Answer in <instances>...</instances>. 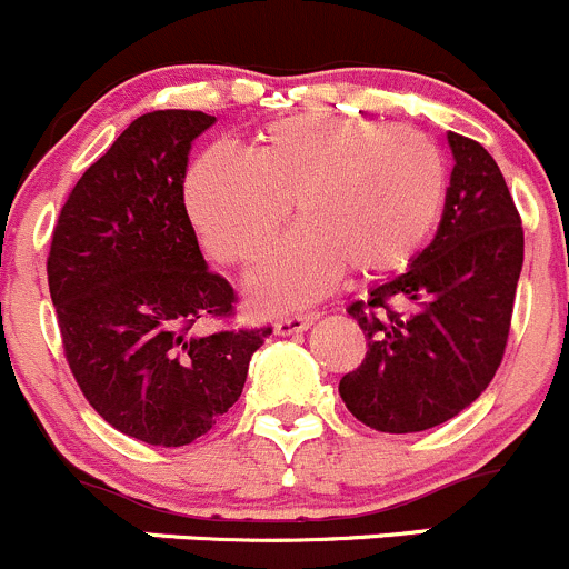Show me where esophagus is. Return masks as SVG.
<instances>
[{"label": "esophagus", "instance_id": "1", "mask_svg": "<svg viewBox=\"0 0 569 569\" xmlns=\"http://www.w3.org/2000/svg\"><path fill=\"white\" fill-rule=\"evenodd\" d=\"M318 320V315L315 312H298V315H287V318H279L277 320V335H298V331H307L309 326Z\"/></svg>", "mask_w": 569, "mask_h": 569}]
</instances>
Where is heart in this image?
<instances>
[{"label": "heart", "mask_w": 569, "mask_h": 569, "mask_svg": "<svg viewBox=\"0 0 569 569\" xmlns=\"http://www.w3.org/2000/svg\"><path fill=\"white\" fill-rule=\"evenodd\" d=\"M451 199L440 146L412 127L357 116H290L251 154L218 143L184 182L190 221L221 266H249L296 210L290 232L249 279L260 309L315 301L351 268L401 273L429 249Z\"/></svg>", "instance_id": "1"}]
</instances>
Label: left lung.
<instances>
[{
  "instance_id": "8db88e82",
  "label": "left lung",
  "mask_w": 569,
  "mask_h": 569,
  "mask_svg": "<svg viewBox=\"0 0 569 569\" xmlns=\"http://www.w3.org/2000/svg\"><path fill=\"white\" fill-rule=\"evenodd\" d=\"M448 143L457 166L435 240L407 273L348 307L368 353L340 379V398L353 418L387 435L457 418L487 390L509 340L526 246L520 212L481 143L457 132Z\"/></svg>"
}]
</instances>
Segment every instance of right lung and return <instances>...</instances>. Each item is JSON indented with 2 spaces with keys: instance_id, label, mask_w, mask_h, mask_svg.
Returning a JSON list of instances; mask_svg holds the SVG:
<instances>
[{
  "instance_id": "right-lung-1",
  "label": "right lung",
  "mask_w": 569,
  "mask_h": 569,
  "mask_svg": "<svg viewBox=\"0 0 569 569\" xmlns=\"http://www.w3.org/2000/svg\"><path fill=\"white\" fill-rule=\"evenodd\" d=\"M199 110L134 118L60 210L47 257L63 353L88 403L121 435L179 448L240 398L271 326L234 329L232 284L207 271L184 210ZM207 319L222 326L203 329Z\"/></svg>"
}]
</instances>
